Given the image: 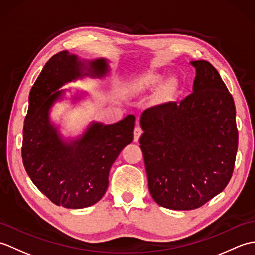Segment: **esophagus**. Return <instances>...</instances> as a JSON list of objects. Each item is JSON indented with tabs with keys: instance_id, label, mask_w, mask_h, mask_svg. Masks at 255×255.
<instances>
[{
	"instance_id": "34e87169",
	"label": "esophagus",
	"mask_w": 255,
	"mask_h": 255,
	"mask_svg": "<svg viewBox=\"0 0 255 255\" xmlns=\"http://www.w3.org/2000/svg\"><path fill=\"white\" fill-rule=\"evenodd\" d=\"M142 134V129L140 128V126H136L134 127V130H133V141L134 142H138L139 141V138L140 136Z\"/></svg>"
}]
</instances>
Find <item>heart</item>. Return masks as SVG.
<instances>
[{"label": "heart", "instance_id": "1", "mask_svg": "<svg viewBox=\"0 0 255 255\" xmlns=\"http://www.w3.org/2000/svg\"><path fill=\"white\" fill-rule=\"evenodd\" d=\"M161 80H162V78L159 74H153V73L145 74V75H143V77L139 78L134 81L132 84V88L136 91H144V90H148L158 83H160Z\"/></svg>", "mask_w": 255, "mask_h": 255}]
</instances>
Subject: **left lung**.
<instances>
[{
    "label": "left lung",
    "mask_w": 255,
    "mask_h": 255,
    "mask_svg": "<svg viewBox=\"0 0 255 255\" xmlns=\"http://www.w3.org/2000/svg\"><path fill=\"white\" fill-rule=\"evenodd\" d=\"M193 93L145 110L140 119L151 196L162 207L192 210L228 185L238 129L234 97L213 64L192 61Z\"/></svg>",
    "instance_id": "obj_1"
}]
</instances>
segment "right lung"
<instances>
[{
	"mask_svg": "<svg viewBox=\"0 0 255 255\" xmlns=\"http://www.w3.org/2000/svg\"><path fill=\"white\" fill-rule=\"evenodd\" d=\"M106 72L105 59L82 62L64 50L48 60L30 90L21 158L31 182L58 206L80 209L99 202L114 161L132 142L133 115L112 125L92 123L82 137L70 142L50 123V108L63 94L59 88L84 75L102 78Z\"/></svg>",
	"mask_w": 255,
	"mask_h": 255,
	"instance_id": "right-lung-1",
	"label": "right lung"
}]
</instances>
